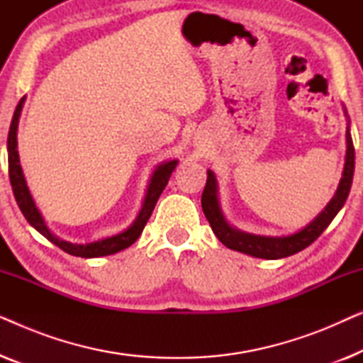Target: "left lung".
Masks as SVG:
<instances>
[{"label":"left lung","mask_w":363,"mask_h":363,"mask_svg":"<svg viewBox=\"0 0 363 363\" xmlns=\"http://www.w3.org/2000/svg\"><path fill=\"white\" fill-rule=\"evenodd\" d=\"M345 138V165L335 195L332 196L329 205L324 208V211L319 213V216H317L314 221L309 223L304 230L297 231L294 235L289 236H257L250 235V233H242L240 230H236V228L230 226V223H228L225 220V216H223L220 200H218L216 177L211 170H208L206 185L201 195V208L206 220L210 221L211 230L216 235L218 240H220L226 247H230V250L245 252V255L255 257H262V259H281V257L296 255V252L306 250L307 246L312 245V242L324 233L325 228L330 225V221L334 220L337 213L342 210V206L345 205L347 196H349L355 168V150L349 125H347Z\"/></svg>","instance_id":"8db88e82"}]
</instances>
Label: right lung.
Instances as JSON below:
<instances>
[{"label": "right lung", "mask_w": 363, "mask_h": 363, "mask_svg": "<svg viewBox=\"0 0 363 363\" xmlns=\"http://www.w3.org/2000/svg\"><path fill=\"white\" fill-rule=\"evenodd\" d=\"M26 101V97H23L19 104L16 106V111H14L11 125H9V133H8V167H9V182H11L14 198H16V203L19 210L26 218L29 225H31L34 230H38L41 235L61 247L62 251H66L67 255L79 256V257H99V256H108L116 255V252L125 250V247L132 246L133 242L138 240V236L142 235L143 228H145L148 218H150L153 208H155L158 198H160L162 191L165 190L168 180H170L172 172L175 170L178 160H170L163 162L155 168V172L152 173L150 183H148L145 200H143L142 210L138 211L135 221L132 223L130 226L127 228L125 231L118 233L116 236L104 238V240L94 241V242H86V245H74V242L59 240L57 236H54L49 228L46 226V221L41 213H39L36 203H34L31 193H29V188L26 185V180H24L23 168L19 165V153H18V122L19 116H21L23 104Z\"/></svg>", "instance_id": "obj_1"}]
</instances>
